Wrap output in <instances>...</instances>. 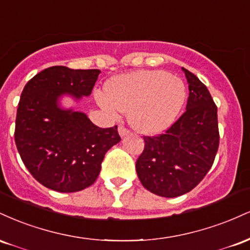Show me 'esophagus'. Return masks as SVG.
<instances>
[{
    "instance_id": "esophagus-1",
    "label": "esophagus",
    "mask_w": 250,
    "mask_h": 250,
    "mask_svg": "<svg viewBox=\"0 0 250 250\" xmlns=\"http://www.w3.org/2000/svg\"><path fill=\"white\" fill-rule=\"evenodd\" d=\"M119 134H120V136L123 137V136H125V135L129 134V130L127 128L123 127V125H120V127H119Z\"/></svg>"
}]
</instances>
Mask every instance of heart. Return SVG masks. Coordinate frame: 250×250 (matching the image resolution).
Instances as JSON below:
<instances>
[{"label":"heart","instance_id":"heart-1","mask_svg":"<svg viewBox=\"0 0 250 250\" xmlns=\"http://www.w3.org/2000/svg\"><path fill=\"white\" fill-rule=\"evenodd\" d=\"M187 99V88L179 77L165 70H140L114 77L107 94H96L99 104L111 116L129 111L135 130L157 134L173 125Z\"/></svg>","mask_w":250,"mask_h":250}]
</instances>
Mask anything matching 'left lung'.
<instances>
[{
  "instance_id": "8db88e82",
  "label": "left lung",
  "mask_w": 250,
  "mask_h": 250,
  "mask_svg": "<svg viewBox=\"0 0 250 250\" xmlns=\"http://www.w3.org/2000/svg\"><path fill=\"white\" fill-rule=\"evenodd\" d=\"M188 81L186 111L165 134L145 136L136 161L142 186L162 197H176L194 189L213 166L220 135L217 107L193 73L182 68Z\"/></svg>"
}]
</instances>
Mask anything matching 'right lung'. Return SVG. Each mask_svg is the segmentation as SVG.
<instances>
[{
	"instance_id": "add662e5",
	"label": "right lung",
	"mask_w": 250,
	"mask_h": 250,
	"mask_svg": "<svg viewBox=\"0 0 250 250\" xmlns=\"http://www.w3.org/2000/svg\"><path fill=\"white\" fill-rule=\"evenodd\" d=\"M100 73L55 65L36 74L22 91L15 143L24 166L44 187L60 193L89 187L105 153L121 141L117 125L100 128L82 111L59 105L63 95H90Z\"/></svg>"
}]
</instances>
